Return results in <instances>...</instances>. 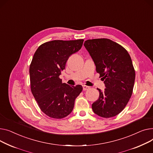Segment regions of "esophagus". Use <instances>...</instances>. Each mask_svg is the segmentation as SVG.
<instances>
[{
	"mask_svg": "<svg viewBox=\"0 0 153 153\" xmlns=\"http://www.w3.org/2000/svg\"><path fill=\"white\" fill-rule=\"evenodd\" d=\"M83 91H86V90H88V89H89V86H86V85H83Z\"/></svg>",
	"mask_w": 153,
	"mask_h": 153,
	"instance_id": "34e87169",
	"label": "esophagus"
}]
</instances>
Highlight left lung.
I'll return each instance as SVG.
<instances>
[{
    "mask_svg": "<svg viewBox=\"0 0 153 153\" xmlns=\"http://www.w3.org/2000/svg\"><path fill=\"white\" fill-rule=\"evenodd\" d=\"M84 46L105 86L104 91L97 88L100 96L93 111L102 117H112L123 110L133 93L135 71L131 57L121 45L109 39H88Z\"/></svg>",
    "mask_w": 153,
    "mask_h": 153,
    "instance_id": "8db88e82",
    "label": "left lung"
}]
</instances>
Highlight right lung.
<instances>
[{"instance_id":"obj_1","label":"right lung","mask_w":153,"mask_h":153,"mask_svg":"<svg viewBox=\"0 0 153 153\" xmlns=\"http://www.w3.org/2000/svg\"><path fill=\"white\" fill-rule=\"evenodd\" d=\"M84 39L46 42L36 51L30 66L31 93L41 110L60 119L73 111L75 99L82 91L78 85L62 83L59 78L68 57L82 47Z\"/></svg>"}]
</instances>
